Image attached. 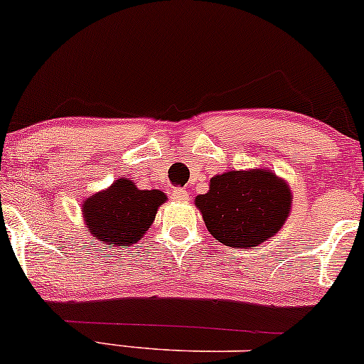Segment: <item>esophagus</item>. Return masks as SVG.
I'll return each mask as SVG.
<instances>
[{
  "instance_id": "esophagus-1",
  "label": "esophagus",
  "mask_w": 364,
  "mask_h": 364,
  "mask_svg": "<svg viewBox=\"0 0 364 364\" xmlns=\"http://www.w3.org/2000/svg\"><path fill=\"white\" fill-rule=\"evenodd\" d=\"M173 198L176 201H188V200H190V193H188L186 190H181V188H178V190L173 191Z\"/></svg>"
}]
</instances>
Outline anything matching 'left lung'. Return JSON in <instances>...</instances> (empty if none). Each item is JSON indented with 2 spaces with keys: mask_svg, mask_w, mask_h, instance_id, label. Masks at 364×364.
<instances>
[{
  "mask_svg": "<svg viewBox=\"0 0 364 364\" xmlns=\"http://www.w3.org/2000/svg\"><path fill=\"white\" fill-rule=\"evenodd\" d=\"M291 198L290 186L273 171L232 169L210 179L208 193L196 196L195 205L218 242L251 249L282 229Z\"/></svg>",
  "mask_w": 364,
  "mask_h": 364,
  "instance_id": "1",
  "label": "left lung"
}]
</instances>
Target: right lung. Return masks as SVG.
<instances>
[{
  "instance_id": "right-lung-1",
  "label": "right lung",
  "mask_w": 364,
  "mask_h": 364,
  "mask_svg": "<svg viewBox=\"0 0 364 364\" xmlns=\"http://www.w3.org/2000/svg\"><path fill=\"white\" fill-rule=\"evenodd\" d=\"M164 201L163 191L139 190L132 179L120 178L82 201V218L87 232L105 246H132L151 229Z\"/></svg>"
}]
</instances>
